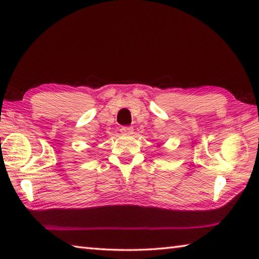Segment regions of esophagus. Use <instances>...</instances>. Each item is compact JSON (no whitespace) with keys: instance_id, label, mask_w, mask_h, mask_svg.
I'll return each mask as SVG.
<instances>
[{"instance_id":"1","label":"esophagus","mask_w":259,"mask_h":259,"mask_svg":"<svg viewBox=\"0 0 259 259\" xmlns=\"http://www.w3.org/2000/svg\"><path fill=\"white\" fill-rule=\"evenodd\" d=\"M120 131H121V134H123V135H131V134H133V131H134V128H133V126H128V125L122 126Z\"/></svg>"}]
</instances>
